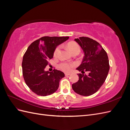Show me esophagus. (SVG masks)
Segmentation results:
<instances>
[{
  "label": "esophagus",
  "mask_w": 130,
  "mask_h": 130,
  "mask_svg": "<svg viewBox=\"0 0 130 130\" xmlns=\"http://www.w3.org/2000/svg\"><path fill=\"white\" fill-rule=\"evenodd\" d=\"M70 75V73H65V76H69V75Z\"/></svg>",
  "instance_id": "1"
}]
</instances>
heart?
<instances>
[{"label":"heart","instance_id":"1","mask_svg":"<svg viewBox=\"0 0 130 130\" xmlns=\"http://www.w3.org/2000/svg\"><path fill=\"white\" fill-rule=\"evenodd\" d=\"M67 48L69 50V52L73 55H78L81 52V48L80 45L77 43L75 42H70L67 44ZM60 46H57L55 49L54 53V57H57L60 52ZM75 66V64L72 63L62 62L59 65V67L61 70L65 72H69L71 70L72 68Z\"/></svg>","mask_w":130,"mask_h":130}]
</instances>
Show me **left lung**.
Segmentation results:
<instances>
[{
    "label": "left lung",
    "mask_w": 130,
    "mask_h": 130,
    "mask_svg": "<svg viewBox=\"0 0 130 130\" xmlns=\"http://www.w3.org/2000/svg\"><path fill=\"white\" fill-rule=\"evenodd\" d=\"M83 50L85 56L80 66L76 68L82 74H78L79 80L72 85L74 91L83 96L96 93L105 81L109 69L107 53L96 41L86 37L75 38ZM88 71L87 76L84 74Z\"/></svg>",
    "instance_id": "obj_1"
}]
</instances>
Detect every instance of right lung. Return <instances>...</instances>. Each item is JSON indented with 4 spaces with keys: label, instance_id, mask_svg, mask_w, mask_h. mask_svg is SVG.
Wrapping results in <instances>:
<instances>
[{
    "label": "right lung",
    "instance_id": "obj_1",
    "mask_svg": "<svg viewBox=\"0 0 130 130\" xmlns=\"http://www.w3.org/2000/svg\"><path fill=\"white\" fill-rule=\"evenodd\" d=\"M69 37H42L29 45L23 58V76L26 85L37 95L45 96L55 92L59 82L64 77L60 70L45 71L49 60L54 56L57 45Z\"/></svg>",
    "mask_w": 130,
    "mask_h": 130
}]
</instances>
